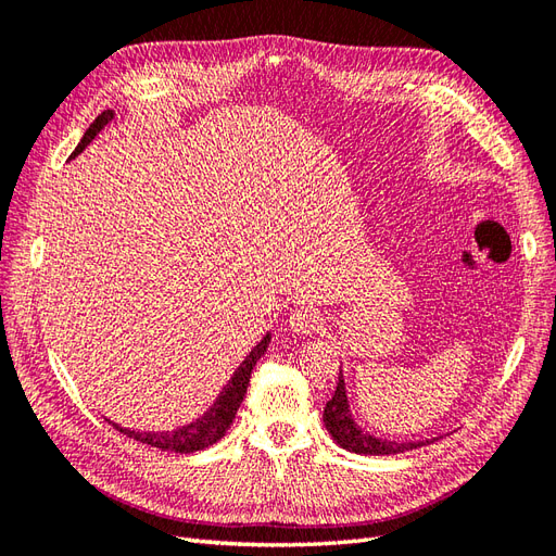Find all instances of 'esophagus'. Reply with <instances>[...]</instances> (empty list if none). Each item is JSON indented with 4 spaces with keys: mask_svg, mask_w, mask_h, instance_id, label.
Returning <instances> with one entry per match:
<instances>
[{
    "mask_svg": "<svg viewBox=\"0 0 556 556\" xmlns=\"http://www.w3.org/2000/svg\"><path fill=\"white\" fill-rule=\"evenodd\" d=\"M290 325L301 336H313L315 331H319V327H323V317H319V313L315 308L301 306V308L292 311Z\"/></svg>",
    "mask_w": 556,
    "mask_h": 556,
    "instance_id": "obj_1",
    "label": "esophagus"
}]
</instances>
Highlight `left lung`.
<instances>
[{"label":"left lung","mask_w":556,"mask_h":556,"mask_svg":"<svg viewBox=\"0 0 556 556\" xmlns=\"http://www.w3.org/2000/svg\"><path fill=\"white\" fill-rule=\"evenodd\" d=\"M323 419H325L327 431L331 433V439L341 447H345L350 452H357V454H396V452L417 450V447L429 445L435 441V439H431V441H417V443H396V441L376 439V435H371V433H364L350 415L343 374H339V384H336L333 396L327 401Z\"/></svg>","instance_id":"1"}]
</instances>
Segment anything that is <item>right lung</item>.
Masks as SVG:
<instances>
[{"mask_svg":"<svg viewBox=\"0 0 556 556\" xmlns=\"http://www.w3.org/2000/svg\"><path fill=\"white\" fill-rule=\"evenodd\" d=\"M113 121V111H104L102 115L94 117V123L88 127L86 137L80 139V143L76 146V150L72 153V157H76L83 148H86L99 131L104 129V125ZM268 341H271V336H264V339L250 350V355L243 359V364L233 371L231 380L225 384V390L220 392V396L215 399L213 406L201 415L197 422L188 425V427H180L176 431H131V429H123L113 425L117 431L125 433L127 439H134L139 443H146V445H153V447H160V450H166V452H178V454H190V452H197V450H204L213 443H217L223 439V435L227 433L229 425L233 422V417H237V410L241 406V401L245 396V390H248V382H250V374L252 368H255V364L260 362V357L266 352L268 348Z\"/></svg>","mask_w":556,"mask_h":556,"instance_id":"right-lung-1","label":"right lung"}]
</instances>
